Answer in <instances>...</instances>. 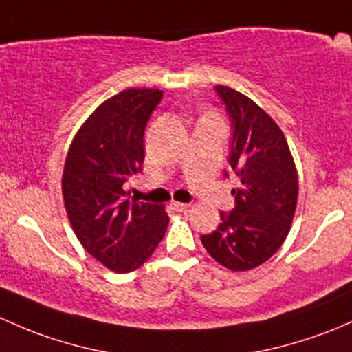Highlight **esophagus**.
Returning <instances> with one entry per match:
<instances>
[{
    "label": "esophagus",
    "instance_id": "34e87169",
    "mask_svg": "<svg viewBox=\"0 0 352 352\" xmlns=\"http://www.w3.org/2000/svg\"><path fill=\"white\" fill-rule=\"evenodd\" d=\"M170 207H172V209H175V210H186L187 207H188V204H184V202L173 201L172 204H170Z\"/></svg>",
    "mask_w": 352,
    "mask_h": 352
}]
</instances>
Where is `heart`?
<instances>
[{
  "label": "heart",
  "instance_id": "b5f03b06",
  "mask_svg": "<svg viewBox=\"0 0 352 352\" xmlns=\"http://www.w3.org/2000/svg\"><path fill=\"white\" fill-rule=\"evenodd\" d=\"M207 116H216V114H206V116H204V118H207Z\"/></svg>",
  "mask_w": 352,
  "mask_h": 352
}]
</instances>
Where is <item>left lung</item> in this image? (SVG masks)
I'll use <instances>...</instances> for the list:
<instances>
[{
  "mask_svg": "<svg viewBox=\"0 0 352 352\" xmlns=\"http://www.w3.org/2000/svg\"><path fill=\"white\" fill-rule=\"evenodd\" d=\"M232 123L231 168L238 175L232 212L202 236L207 253L231 272L263 265L280 250L292 228L298 173L282 128L253 99L216 86Z\"/></svg>",
  "mask_w": 352,
  "mask_h": 352,
  "instance_id": "8db88e82",
  "label": "left lung"
}]
</instances>
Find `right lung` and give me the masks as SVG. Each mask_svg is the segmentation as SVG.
Returning <instances> with one entry per match:
<instances>
[{
    "instance_id": "right-lung-1",
    "label": "right lung",
    "mask_w": 352,
    "mask_h": 352,
    "mask_svg": "<svg viewBox=\"0 0 352 352\" xmlns=\"http://www.w3.org/2000/svg\"><path fill=\"white\" fill-rule=\"evenodd\" d=\"M164 92L129 87L94 109L65 157L62 197L69 223L91 256L114 273L140 268L164 239L165 206L131 202L123 186L145 160V126Z\"/></svg>"
}]
</instances>
